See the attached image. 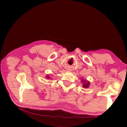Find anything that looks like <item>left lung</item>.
Instances as JSON below:
<instances>
[{"label":"left lung","mask_w":127,"mask_h":127,"mask_svg":"<svg viewBox=\"0 0 127 127\" xmlns=\"http://www.w3.org/2000/svg\"><path fill=\"white\" fill-rule=\"evenodd\" d=\"M81 82L83 83V88H87L89 87L90 83V81H87L86 79H83V78H82V79H81Z\"/></svg>","instance_id":"1"}]
</instances>
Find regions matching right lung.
Segmentation results:
<instances>
[{"instance_id": "obj_1", "label": "right lung", "mask_w": 127, "mask_h": 127, "mask_svg": "<svg viewBox=\"0 0 127 127\" xmlns=\"http://www.w3.org/2000/svg\"><path fill=\"white\" fill-rule=\"evenodd\" d=\"M46 77L47 78V79H50V77L49 76V74H47V75L46 76Z\"/></svg>"}]
</instances>
